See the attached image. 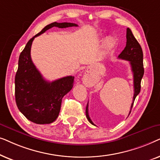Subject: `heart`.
I'll return each mask as SVG.
<instances>
[{"label":"heart","instance_id":"1","mask_svg":"<svg viewBox=\"0 0 160 160\" xmlns=\"http://www.w3.org/2000/svg\"><path fill=\"white\" fill-rule=\"evenodd\" d=\"M115 43H116V41L115 39L113 38H107L106 41V45L108 48L113 47V46L115 45Z\"/></svg>","mask_w":160,"mask_h":160}]
</instances>
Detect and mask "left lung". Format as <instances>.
<instances>
[{"label": "left lung", "mask_w": 160, "mask_h": 160, "mask_svg": "<svg viewBox=\"0 0 160 160\" xmlns=\"http://www.w3.org/2000/svg\"><path fill=\"white\" fill-rule=\"evenodd\" d=\"M127 42L126 47L123 51L121 52L118 58L122 60L130 61L131 69L133 73V84H134V95H133L132 102L131 104L130 113L134 103L135 98L138 95L141 91V82L144 73L143 63V51H142L141 45L133 36L132 31L130 28L127 29ZM129 113V114H130ZM86 117L88 121L92 124L96 126L92 121L89 116L88 103L86 108Z\"/></svg>", "instance_id": "1"}]
</instances>
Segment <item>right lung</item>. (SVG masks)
Returning <instances> with one entry per match:
<instances>
[{
	"instance_id": "add662e5",
	"label": "right lung",
	"mask_w": 160,
	"mask_h": 160,
	"mask_svg": "<svg viewBox=\"0 0 160 160\" xmlns=\"http://www.w3.org/2000/svg\"><path fill=\"white\" fill-rule=\"evenodd\" d=\"M77 27L75 23L54 22L46 26L30 39L19 58L15 76V100L19 110L36 124H50L58 117L62 99L73 88L74 76H68L49 82L43 78L30 57L32 43L36 37L53 27Z\"/></svg>"
}]
</instances>
